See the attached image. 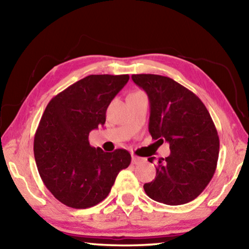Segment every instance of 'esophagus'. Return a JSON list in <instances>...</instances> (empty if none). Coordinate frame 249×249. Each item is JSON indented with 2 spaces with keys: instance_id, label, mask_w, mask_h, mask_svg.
<instances>
[{
  "instance_id": "1",
  "label": "esophagus",
  "mask_w": 249,
  "mask_h": 249,
  "mask_svg": "<svg viewBox=\"0 0 249 249\" xmlns=\"http://www.w3.org/2000/svg\"><path fill=\"white\" fill-rule=\"evenodd\" d=\"M132 162L134 165H140L142 162H145V159L142 157H137V156H132Z\"/></svg>"
}]
</instances>
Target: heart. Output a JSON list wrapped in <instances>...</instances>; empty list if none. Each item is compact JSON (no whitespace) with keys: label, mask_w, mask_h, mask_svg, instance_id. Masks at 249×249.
Masks as SVG:
<instances>
[{"label":"heart","mask_w":249,"mask_h":249,"mask_svg":"<svg viewBox=\"0 0 249 249\" xmlns=\"http://www.w3.org/2000/svg\"><path fill=\"white\" fill-rule=\"evenodd\" d=\"M136 93H140V92H133V93H130V94H136Z\"/></svg>","instance_id":"1"}]
</instances>
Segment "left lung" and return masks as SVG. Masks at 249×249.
Returning <instances> with one entry per match:
<instances>
[{"label": "left lung", "mask_w": 249, "mask_h": 249, "mask_svg": "<svg viewBox=\"0 0 249 249\" xmlns=\"http://www.w3.org/2000/svg\"><path fill=\"white\" fill-rule=\"evenodd\" d=\"M132 79L148 95L151 137L168 142L170 148L168 157L158 160L155 180L144 184L146 195L168 205L188 203L201 195L216 169L220 141L212 117L203 102L175 80L158 74Z\"/></svg>", "instance_id": "1"}]
</instances>
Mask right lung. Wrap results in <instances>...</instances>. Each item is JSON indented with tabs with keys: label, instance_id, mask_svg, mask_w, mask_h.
<instances>
[{
	"label": "right lung",
	"instance_id": "1",
	"mask_svg": "<svg viewBox=\"0 0 249 249\" xmlns=\"http://www.w3.org/2000/svg\"><path fill=\"white\" fill-rule=\"evenodd\" d=\"M128 74H91L50 100L34 140L37 169L46 188L73 209L94 206L108 196L122 169L130 163L125 149L105 153L89 134L105 123L111 101Z\"/></svg>",
	"mask_w": 249,
	"mask_h": 249
}]
</instances>
